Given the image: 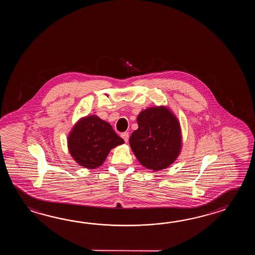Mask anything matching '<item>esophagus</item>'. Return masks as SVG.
<instances>
[{"instance_id":"34e87169","label":"esophagus","mask_w":255,"mask_h":255,"mask_svg":"<svg viewBox=\"0 0 255 255\" xmlns=\"http://www.w3.org/2000/svg\"><path fill=\"white\" fill-rule=\"evenodd\" d=\"M121 136L125 140V142H128V137H129V134H128V132H124V133L121 134Z\"/></svg>"}]
</instances>
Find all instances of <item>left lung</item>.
I'll return each mask as SVG.
<instances>
[{
    "mask_svg": "<svg viewBox=\"0 0 255 255\" xmlns=\"http://www.w3.org/2000/svg\"><path fill=\"white\" fill-rule=\"evenodd\" d=\"M138 128L130 135L129 144L137 160L157 171L168 168L181 149L180 126L165 107L149 108L137 116Z\"/></svg>",
    "mask_w": 255,
    "mask_h": 255,
    "instance_id": "left-lung-1",
    "label": "left lung"
}]
</instances>
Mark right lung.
<instances>
[{"mask_svg":"<svg viewBox=\"0 0 255 255\" xmlns=\"http://www.w3.org/2000/svg\"><path fill=\"white\" fill-rule=\"evenodd\" d=\"M71 156L82 167L98 168L103 164L109 151L124 143L108 122L97 116L79 120L68 135Z\"/></svg>","mask_w":255,"mask_h":255,"instance_id":"right-lung-1","label":"right lung"}]
</instances>
